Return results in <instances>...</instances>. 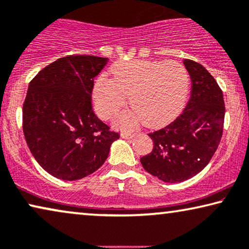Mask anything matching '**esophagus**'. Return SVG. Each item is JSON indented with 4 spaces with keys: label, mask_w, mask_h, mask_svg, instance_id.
<instances>
[{
    "label": "esophagus",
    "mask_w": 249,
    "mask_h": 249,
    "mask_svg": "<svg viewBox=\"0 0 249 249\" xmlns=\"http://www.w3.org/2000/svg\"><path fill=\"white\" fill-rule=\"evenodd\" d=\"M135 135H136L135 133H133V132H123V133H122V134H121L122 138H123V139H126V140L133 139V138H134Z\"/></svg>",
    "instance_id": "1"
}]
</instances>
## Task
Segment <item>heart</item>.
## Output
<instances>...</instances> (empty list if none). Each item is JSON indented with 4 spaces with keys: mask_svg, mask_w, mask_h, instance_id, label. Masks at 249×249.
I'll return each mask as SVG.
<instances>
[{
    "mask_svg": "<svg viewBox=\"0 0 249 249\" xmlns=\"http://www.w3.org/2000/svg\"><path fill=\"white\" fill-rule=\"evenodd\" d=\"M114 78L99 75L94 80L92 99L100 117L110 118L129 104L134 110L115 118L118 127L127 128L140 121L148 127L170 123L183 109L190 90V74L177 62L134 59L110 68Z\"/></svg>",
    "mask_w": 249,
    "mask_h": 249,
    "instance_id": "heart-1",
    "label": "heart"
}]
</instances>
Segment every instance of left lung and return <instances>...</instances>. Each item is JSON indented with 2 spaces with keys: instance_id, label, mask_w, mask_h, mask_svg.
<instances>
[{
  "instance_id": "obj_1",
  "label": "left lung",
  "mask_w": 249,
  "mask_h": 249,
  "mask_svg": "<svg viewBox=\"0 0 249 249\" xmlns=\"http://www.w3.org/2000/svg\"><path fill=\"white\" fill-rule=\"evenodd\" d=\"M184 64L192 79L190 101L173 123L150 133L153 149L140 159L149 174L164 183H181L204 169L223 131L226 108L218 83L197 62L185 59Z\"/></svg>"
}]
</instances>
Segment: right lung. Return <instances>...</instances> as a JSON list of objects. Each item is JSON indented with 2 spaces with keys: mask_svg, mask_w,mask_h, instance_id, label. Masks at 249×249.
<instances>
[{
  "mask_svg": "<svg viewBox=\"0 0 249 249\" xmlns=\"http://www.w3.org/2000/svg\"><path fill=\"white\" fill-rule=\"evenodd\" d=\"M107 57L70 55L31 80L22 108V127L34 158L58 179L78 180L99 169L120 139L92 110L93 79Z\"/></svg>",
  "mask_w": 249,
  "mask_h": 249,
  "instance_id": "1",
  "label": "right lung"
}]
</instances>
